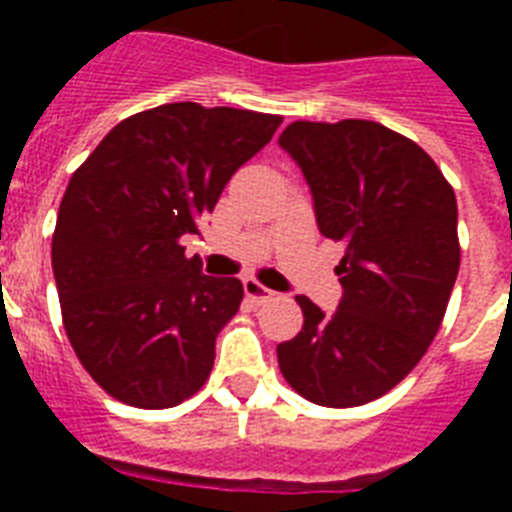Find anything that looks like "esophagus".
Segmentation results:
<instances>
[{
    "label": "esophagus",
    "mask_w": 512,
    "mask_h": 512,
    "mask_svg": "<svg viewBox=\"0 0 512 512\" xmlns=\"http://www.w3.org/2000/svg\"><path fill=\"white\" fill-rule=\"evenodd\" d=\"M244 295H247L252 303H265L268 297H273V292L268 287H263L257 279H244Z\"/></svg>",
    "instance_id": "1"
}]
</instances>
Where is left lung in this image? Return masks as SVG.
Returning a JSON list of instances; mask_svg holds the SVG:
<instances>
[{
  "label": "left lung",
  "instance_id": "obj_1",
  "mask_svg": "<svg viewBox=\"0 0 512 512\" xmlns=\"http://www.w3.org/2000/svg\"><path fill=\"white\" fill-rule=\"evenodd\" d=\"M279 146L321 236L345 249L337 311L297 295L305 321L276 348L279 369L313 404L361 406L404 380L441 327L460 271L457 199L417 143L377 122H295Z\"/></svg>",
  "mask_w": 512,
  "mask_h": 512
}]
</instances>
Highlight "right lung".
<instances>
[{"label": "right lung", "mask_w": 512, "mask_h": 512, "mask_svg": "<svg viewBox=\"0 0 512 512\" xmlns=\"http://www.w3.org/2000/svg\"><path fill=\"white\" fill-rule=\"evenodd\" d=\"M281 116L167 103L124 119L74 172L52 236L63 327L100 388L170 409L204 385L239 279L201 273L185 233L273 138Z\"/></svg>", "instance_id": "add662e5"}]
</instances>
